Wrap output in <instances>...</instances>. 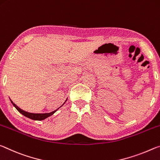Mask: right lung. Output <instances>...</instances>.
<instances>
[{"label":"right lung","instance_id":"1","mask_svg":"<svg viewBox=\"0 0 160 160\" xmlns=\"http://www.w3.org/2000/svg\"><path fill=\"white\" fill-rule=\"evenodd\" d=\"M10 101H11L12 105H13V106L15 107V108H16L18 111L20 112V113H22L23 116H25V117L29 118H30L32 120H42L44 119H45V118H47L51 116L52 115H53L54 112H55L57 110L59 109V108H57V110H55V111H52L51 112H49V113H32V112H28L23 111V110L20 108L19 107L16 106V105H15L11 100H10ZM66 101H67V100H66Z\"/></svg>","mask_w":160,"mask_h":160}]
</instances>
